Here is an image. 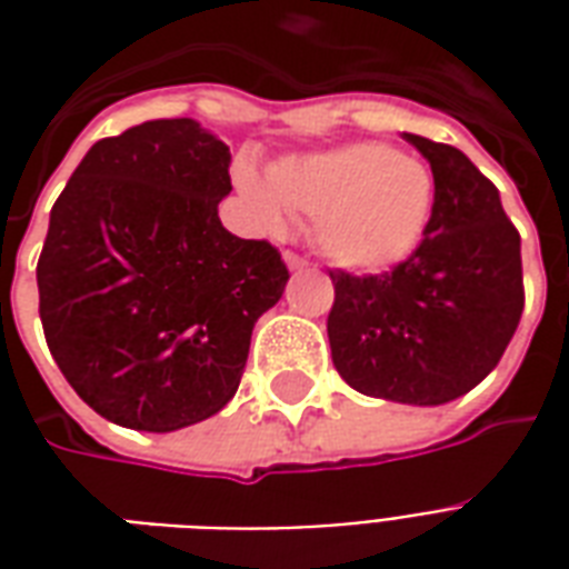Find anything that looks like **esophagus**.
Returning <instances> with one entry per match:
<instances>
[{
  "label": "esophagus",
  "mask_w": 569,
  "mask_h": 569,
  "mask_svg": "<svg viewBox=\"0 0 569 569\" xmlns=\"http://www.w3.org/2000/svg\"><path fill=\"white\" fill-rule=\"evenodd\" d=\"M283 261L289 271H305V268H308V261L301 259V256H296V252H283Z\"/></svg>",
  "instance_id": "obj_1"
}]
</instances>
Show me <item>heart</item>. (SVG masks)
I'll return each instance as SVG.
<instances>
[{"instance_id":"1","label":"heart","mask_w":569,"mask_h":569,"mask_svg":"<svg viewBox=\"0 0 569 569\" xmlns=\"http://www.w3.org/2000/svg\"><path fill=\"white\" fill-rule=\"evenodd\" d=\"M234 186L264 234H283L289 216L313 219L326 259L353 273H381L423 240L436 182L429 167L387 142H347L292 154L268 170L237 163Z\"/></svg>"}]
</instances>
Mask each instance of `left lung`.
<instances>
[{"instance_id": "obj_1", "label": "left lung", "mask_w": 569, "mask_h": 569, "mask_svg": "<svg viewBox=\"0 0 569 569\" xmlns=\"http://www.w3.org/2000/svg\"><path fill=\"white\" fill-rule=\"evenodd\" d=\"M427 158L436 200L423 243L390 273H332L329 347L353 390L445 406L497 369L521 310V237L500 191L463 151L402 133Z\"/></svg>"}]
</instances>
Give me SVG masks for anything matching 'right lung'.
Wrapping results in <instances>:
<instances>
[{
	"label": "right lung",
	"mask_w": 569,
	"mask_h": 569,
	"mask_svg": "<svg viewBox=\"0 0 569 569\" xmlns=\"http://www.w3.org/2000/svg\"><path fill=\"white\" fill-rule=\"evenodd\" d=\"M228 167L194 118L146 121L93 142L51 210L36 268L44 341L118 427L173 432L219 415L283 296L280 252L219 219Z\"/></svg>",
	"instance_id": "right-lung-1"
}]
</instances>
